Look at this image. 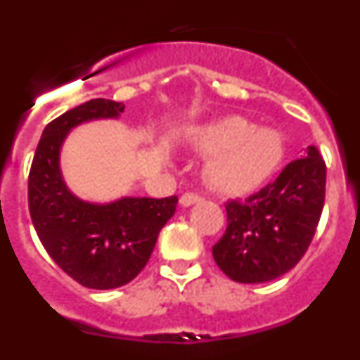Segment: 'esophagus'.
<instances>
[{
  "label": "esophagus",
  "instance_id": "34e87169",
  "mask_svg": "<svg viewBox=\"0 0 360 360\" xmlns=\"http://www.w3.org/2000/svg\"><path fill=\"white\" fill-rule=\"evenodd\" d=\"M202 196L196 195V193H184L182 196H180V203H182L184 207H189V205H195V203L202 202Z\"/></svg>",
  "mask_w": 360,
  "mask_h": 360
}]
</instances>
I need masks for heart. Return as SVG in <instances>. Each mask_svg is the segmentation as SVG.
Returning a JSON list of instances; mask_svg holds the SVG:
<instances>
[{"label":"heart","mask_w":360,"mask_h":360,"mask_svg":"<svg viewBox=\"0 0 360 360\" xmlns=\"http://www.w3.org/2000/svg\"><path fill=\"white\" fill-rule=\"evenodd\" d=\"M193 144L212 155L205 178L225 195H245L265 184L285 157V144L274 129H257L243 117H225L200 128Z\"/></svg>","instance_id":"1"}]
</instances>
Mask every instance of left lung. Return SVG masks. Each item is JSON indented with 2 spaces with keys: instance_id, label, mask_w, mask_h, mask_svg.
Segmentation results:
<instances>
[{
  "instance_id": "8db88e82",
  "label": "left lung",
  "mask_w": 360,
  "mask_h": 360,
  "mask_svg": "<svg viewBox=\"0 0 360 360\" xmlns=\"http://www.w3.org/2000/svg\"><path fill=\"white\" fill-rule=\"evenodd\" d=\"M326 164L317 148L290 162L274 182L225 203L227 229L212 247L219 269L238 283H265L294 269L319 225Z\"/></svg>"
}]
</instances>
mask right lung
<instances>
[{
    "instance_id": "obj_1",
    "label": "right lung",
    "mask_w": 360,
    "mask_h": 360,
    "mask_svg": "<svg viewBox=\"0 0 360 360\" xmlns=\"http://www.w3.org/2000/svg\"><path fill=\"white\" fill-rule=\"evenodd\" d=\"M122 111V103L91 98L53 119L41 135L28 174V209L41 243L70 278L95 290L122 287L141 274L178 203L176 196H167L95 205L66 189L59 171L66 133Z\"/></svg>"
}]
</instances>
